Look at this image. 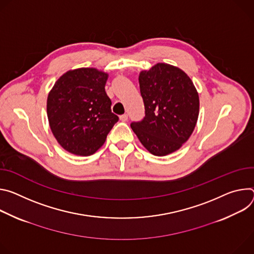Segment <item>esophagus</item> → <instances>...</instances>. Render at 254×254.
Here are the masks:
<instances>
[{
    "instance_id": "esophagus-1",
    "label": "esophagus",
    "mask_w": 254,
    "mask_h": 254,
    "mask_svg": "<svg viewBox=\"0 0 254 254\" xmlns=\"http://www.w3.org/2000/svg\"><path fill=\"white\" fill-rule=\"evenodd\" d=\"M120 120H121L122 122H126V121L128 120V115H126V114L121 115V116H120Z\"/></svg>"
}]
</instances>
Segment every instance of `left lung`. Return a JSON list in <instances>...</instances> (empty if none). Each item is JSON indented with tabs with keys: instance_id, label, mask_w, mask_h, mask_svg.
<instances>
[{
	"instance_id": "left-lung-1",
	"label": "left lung",
	"mask_w": 254,
	"mask_h": 254,
	"mask_svg": "<svg viewBox=\"0 0 254 254\" xmlns=\"http://www.w3.org/2000/svg\"><path fill=\"white\" fill-rule=\"evenodd\" d=\"M139 86L145 117L132 122V130L153 155L177 151L188 141L199 117V94L191 79L177 66L157 64L140 72Z\"/></svg>"
}]
</instances>
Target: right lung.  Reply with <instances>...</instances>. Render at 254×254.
I'll return each mask as SVG.
<instances>
[{
	"label": "right lung",
	"mask_w": 254,
	"mask_h": 254,
	"mask_svg": "<svg viewBox=\"0 0 254 254\" xmlns=\"http://www.w3.org/2000/svg\"><path fill=\"white\" fill-rule=\"evenodd\" d=\"M108 73L93 67L66 71L47 97V117L55 139L66 151L94 154L119 118L105 91Z\"/></svg>",
	"instance_id": "right-lung-1"
}]
</instances>
